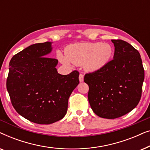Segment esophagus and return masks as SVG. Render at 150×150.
Here are the masks:
<instances>
[{"mask_svg":"<svg viewBox=\"0 0 150 150\" xmlns=\"http://www.w3.org/2000/svg\"><path fill=\"white\" fill-rule=\"evenodd\" d=\"M84 79V76L82 74H79V81L80 82H83Z\"/></svg>","mask_w":150,"mask_h":150,"instance_id":"34e87169","label":"esophagus"}]
</instances>
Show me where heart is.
Returning <instances> with one entry per match:
<instances>
[{
	"mask_svg": "<svg viewBox=\"0 0 150 150\" xmlns=\"http://www.w3.org/2000/svg\"><path fill=\"white\" fill-rule=\"evenodd\" d=\"M112 55V48L108 44L81 43L71 45L65 50V56L59 53L58 57L67 65L71 63L83 65L87 70L93 71L101 69L109 62Z\"/></svg>",
	"mask_w": 150,
	"mask_h": 150,
	"instance_id": "heart-1",
	"label": "heart"
}]
</instances>
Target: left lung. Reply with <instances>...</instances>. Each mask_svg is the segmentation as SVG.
Returning <instances> with one entry per match:
<instances>
[{
  "instance_id": "obj_1",
  "label": "left lung",
  "mask_w": 150,
  "mask_h": 150,
  "mask_svg": "<svg viewBox=\"0 0 150 150\" xmlns=\"http://www.w3.org/2000/svg\"><path fill=\"white\" fill-rule=\"evenodd\" d=\"M113 59L101 69L86 74L88 100L93 111L102 118L120 117L137 106L144 81L139 51L122 40H112Z\"/></svg>"
}]
</instances>
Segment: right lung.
<instances>
[{
  "instance_id": "obj_1",
  "label": "right lung",
  "mask_w": 150,
  "mask_h": 150,
  "mask_svg": "<svg viewBox=\"0 0 150 150\" xmlns=\"http://www.w3.org/2000/svg\"><path fill=\"white\" fill-rule=\"evenodd\" d=\"M51 42L35 44L14 55L9 63L7 89L15 110L26 120L50 124L65 115L68 99L79 83V72L61 75L58 60L47 57Z\"/></svg>"
}]
</instances>
